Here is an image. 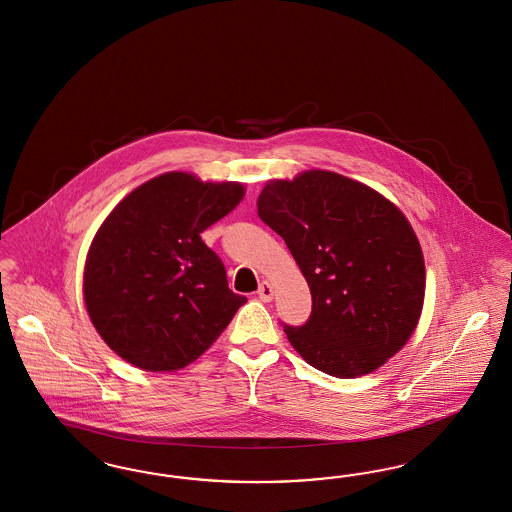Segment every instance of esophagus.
<instances>
[{
  "label": "esophagus",
  "instance_id": "obj_1",
  "mask_svg": "<svg viewBox=\"0 0 512 512\" xmlns=\"http://www.w3.org/2000/svg\"><path fill=\"white\" fill-rule=\"evenodd\" d=\"M259 299L265 301V303H270L274 299V286L270 282H263L259 286Z\"/></svg>",
  "mask_w": 512,
  "mask_h": 512
}]
</instances>
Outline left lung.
<instances>
[{"instance_id":"1","label":"left lung","mask_w":512,"mask_h":512,"mask_svg":"<svg viewBox=\"0 0 512 512\" xmlns=\"http://www.w3.org/2000/svg\"><path fill=\"white\" fill-rule=\"evenodd\" d=\"M257 213L286 242L312 295L287 339L312 368L354 379L404 347L425 303V257L406 215L368 184L308 169L266 181Z\"/></svg>"}]
</instances>
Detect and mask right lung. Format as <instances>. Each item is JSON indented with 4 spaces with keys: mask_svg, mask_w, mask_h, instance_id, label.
I'll return each mask as SVG.
<instances>
[{
    "mask_svg": "<svg viewBox=\"0 0 512 512\" xmlns=\"http://www.w3.org/2000/svg\"><path fill=\"white\" fill-rule=\"evenodd\" d=\"M244 196L242 183L169 171L108 213L85 257L83 301L125 362L156 373L183 369L246 303L228 289L225 266L200 236Z\"/></svg>",
    "mask_w": 512,
    "mask_h": 512,
    "instance_id": "right-lung-1",
    "label": "right lung"
}]
</instances>
